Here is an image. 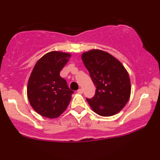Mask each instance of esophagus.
Instances as JSON below:
<instances>
[{
	"mask_svg": "<svg viewBox=\"0 0 160 160\" xmlns=\"http://www.w3.org/2000/svg\"><path fill=\"white\" fill-rule=\"evenodd\" d=\"M78 92H79V93H82V92H83V89H82V88H80V89H79L78 90Z\"/></svg>",
	"mask_w": 160,
	"mask_h": 160,
	"instance_id": "34e87169",
	"label": "esophagus"
}]
</instances>
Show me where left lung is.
Returning a JSON list of instances; mask_svg holds the SVG:
<instances>
[{
  "instance_id": "1",
  "label": "left lung",
  "mask_w": 160,
  "mask_h": 160,
  "mask_svg": "<svg viewBox=\"0 0 160 160\" xmlns=\"http://www.w3.org/2000/svg\"><path fill=\"white\" fill-rule=\"evenodd\" d=\"M81 58L96 87L93 98H86L92 111L102 117L120 112L131 94L130 78L124 66L115 57L100 49L83 52Z\"/></svg>"
}]
</instances>
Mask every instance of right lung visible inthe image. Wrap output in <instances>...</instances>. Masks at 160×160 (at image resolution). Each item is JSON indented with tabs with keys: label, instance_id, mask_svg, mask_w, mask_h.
<instances>
[{
	"label": "right lung",
	"instance_id": "add662e5",
	"mask_svg": "<svg viewBox=\"0 0 160 160\" xmlns=\"http://www.w3.org/2000/svg\"><path fill=\"white\" fill-rule=\"evenodd\" d=\"M70 53L52 51L37 62L28 82L27 95L33 109L47 118H56L65 111L74 91L60 77Z\"/></svg>",
	"mask_w": 160,
	"mask_h": 160
}]
</instances>
